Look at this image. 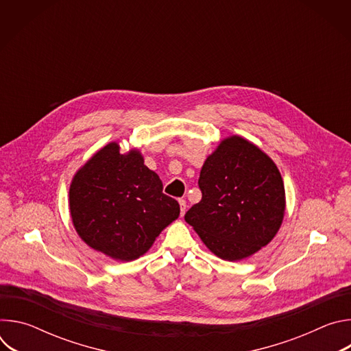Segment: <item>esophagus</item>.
<instances>
[{"instance_id": "1", "label": "esophagus", "mask_w": 351, "mask_h": 351, "mask_svg": "<svg viewBox=\"0 0 351 351\" xmlns=\"http://www.w3.org/2000/svg\"><path fill=\"white\" fill-rule=\"evenodd\" d=\"M179 206H180V217H183L186 213V208H187L186 199H179Z\"/></svg>"}]
</instances>
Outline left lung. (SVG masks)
I'll use <instances>...</instances> for the list:
<instances>
[{
    "label": "left lung",
    "instance_id": "obj_1",
    "mask_svg": "<svg viewBox=\"0 0 351 351\" xmlns=\"http://www.w3.org/2000/svg\"><path fill=\"white\" fill-rule=\"evenodd\" d=\"M202 202L184 219L225 261L256 254L276 236L286 195L282 175L263 149L233 134L217 145L199 172Z\"/></svg>",
    "mask_w": 351,
    "mask_h": 351
}]
</instances>
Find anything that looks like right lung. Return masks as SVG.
I'll return each instance as SVG.
<instances>
[{
	"mask_svg": "<svg viewBox=\"0 0 351 351\" xmlns=\"http://www.w3.org/2000/svg\"><path fill=\"white\" fill-rule=\"evenodd\" d=\"M119 149V143H108L76 171L69 211L88 247L117 261H133L178 219L180 207L162 193L160 176L144 165L137 148L126 154Z\"/></svg>",
	"mask_w": 351,
	"mask_h": 351,
	"instance_id": "1",
	"label": "right lung"
}]
</instances>
